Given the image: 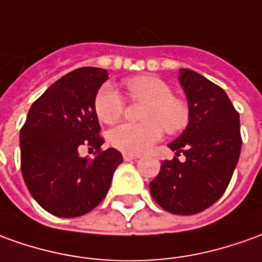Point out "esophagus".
Returning a JSON list of instances; mask_svg holds the SVG:
<instances>
[{
	"instance_id": "1",
	"label": "esophagus",
	"mask_w": 262,
	"mask_h": 262,
	"mask_svg": "<svg viewBox=\"0 0 262 262\" xmlns=\"http://www.w3.org/2000/svg\"><path fill=\"white\" fill-rule=\"evenodd\" d=\"M122 158H124V161H133V160H138L140 158V155L137 154H122Z\"/></svg>"
}]
</instances>
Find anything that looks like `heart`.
Returning <instances> with one entry per match:
<instances>
[{"label": "heart", "instance_id": "1", "mask_svg": "<svg viewBox=\"0 0 262 262\" xmlns=\"http://www.w3.org/2000/svg\"><path fill=\"white\" fill-rule=\"evenodd\" d=\"M133 100L147 101L142 124H121L108 133V142L127 154H141L160 141L164 129L174 134L188 125L189 110L183 100L172 97L168 82L155 75H137L125 81ZM125 101L113 84H104L94 101L100 121L114 124L124 113Z\"/></svg>", "mask_w": 262, "mask_h": 262}]
</instances>
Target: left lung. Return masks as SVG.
I'll list each match as a JSON object with an SVG mask.
<instances>
[{"instance_id": "8db88e82", "label": "left lung", "mask_w": 262, "mask_h": 262, "mask_svg": "<svg viewBox=\"0 0 262 262\" xmlns=\"http://www.w3.org/2000/svg\"><path fill=\"white\" fill-rule=\"evenodd\" d=\"M178 81L188 101L189 121L183 134L169 142L186 161L161 162L149 183L154 201L177 215L207 210L224 194L241 152L239 115L223 88L187 68Z\"/></svg>"}]
</instances>
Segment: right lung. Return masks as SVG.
Wrapping results in <instances>:
<instances>
[{"label": "right lung", "instance_id": "obj_1", "mask_svg": "<svg viewBox=\"0 0 262 262\" xmlns=\"http://www.w3.org/2000/svg\"><path fill=\"white\" fill-rule=\"evenodd\" d=\"M108 79L107 70H74L38 98L19 131L21 172L34 200L61 218L84 215L107 195L120 151H101L104 140L94 101ZM97 149L94 160L79 157V148Z\"/></svg>", "mask_w": 262, "mask_h": 262}]
</instances>
